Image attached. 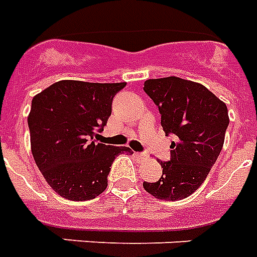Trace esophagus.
Returning a JSON list of instances; mask_svg holds the SVG:
<instances>
[{
    "instance_id": "1",
    "label": "esophagus",
    "mask_w": 257,
    "mask_h": 257,
    "mask_svg": "<svg viewBox=\"0 0 257 257\" xmlns=\"http://www.w3.org/2000/svg\"><path fill=\"white\" fill-rule=\"evenodd\" d=\"M137 158H145L146 157V153H134Z\"/></svg>"
}]
</instances>
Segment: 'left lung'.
<instances>
[{
    "mask_svg": "<svg viewBox=\"0 0 257 257\" xmlns=\"http://www.w3.org/2000/svg\"><path fill=\"white\" fill-rule=\"evenodd\" d=\"M144 90L158 107L165 134L176 136L171 160L158 161L163 176L144 181V188L157 199H184L202 186L222 150L226 104L202 84L179 77L146 80Z\"/></svg>",
    "mask_w": 257,
    "mask_h": 257,
    "instance_id": "1",
    "label": "left lung"
}]
</instances>
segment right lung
<instances>
[{
  "instance_id": "right-lung-1",
  "label": "right lung",
  "mask_w": 257,
  "mask_h": 257,
  "mask_svg": "<svg viewBox=\"0 0 257 257\" xmlns=\"http://www.w3.org/2000/svg\"><path fill=\"white\" fill-rule=\"evenodd\" d=\"M126 82L99 84L63 80L32 99L28 115L31 150L40 172L57 194L69 200H89L108 186L115 157L126 146L93 140L107 124L113 96Z\"/></svg>"
}]
</instances>
